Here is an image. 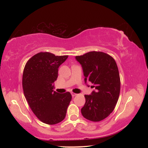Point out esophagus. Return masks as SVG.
<instances>
[{"label": "esophagus", "mask_w": 148, "mask_h": 148, "mask_svg": "<svg viewBox=\"0 0 148 148\" xmlns=\"http://www.w3.org/2000/svg\"><path fill=\"white\" fill-rule=\"evenodd\" d=\"M71 95H72V97H74V96H76V95H77V94L76 93H75V92H71Z\"/></svg>", "instance_id": "34e87169"}]
</instances>
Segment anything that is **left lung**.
<instances>
[{"instance_id": "8db88e82", "label": "left lung", "mask_w": 148, "mask_h": 148, "mask_svg": "<svg viewBox=\"0 0 148 148\" xmlns=\"http://www.w3.org/2000/svg\"><path fill=\"white\" fill-rule=\"evenodd\" d=\"M83 68L85 82L93 84L95 91L85 95L82 114L89 121L98 122L114 111L119 99L121 82L116 62L102 51H90L76 56Z\"/></svg>"}]
</instances>
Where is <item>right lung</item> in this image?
Instances as JSON below:
<instances>
[{
	"label": "right lung",
	"mask_w": 148,
	"mask_h": 148,
	"mask_svg": "<svg viewBox=\"0 0 148 148\" xmlns=\"http://www.w3.org/2000/svg\"><path fill=\"white\" fill-rule=\"evenodd\" d=\"M69 56H56L49 52H40L25 66L22 85L24 95L32 111L42 122L55 125L64 119L71 101L69 92L53 91V82L58 69Z\"/></svg>",
	"instance_id": "add662e5"
}]
</instances>
